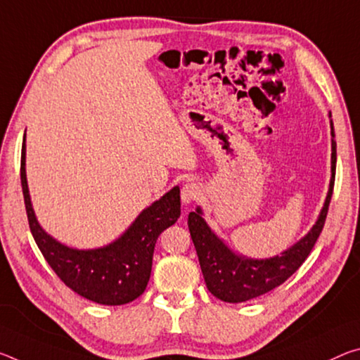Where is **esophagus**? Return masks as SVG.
Returning <instances> with one entry per match:
<instances>
[{
	"instance_id": "1",
	"label": "esophagus",
	"mask_w": 360,
	"mask_h": 360,
	"mask_svg": "<svg viewBox=\"0 0 360 360\" xmlns=\"http://www.w3.org/2000/svg\"><path fill=\"white\" fill-rule=\"evenodd\" d=\"M202 189L195 182H186L181 189V202L184 205H189L191 202H195L200 198Z\"/></svg>"
}]
</instances>
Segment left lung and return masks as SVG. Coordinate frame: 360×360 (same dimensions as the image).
Masks as SVG:
<instances>
[{
    "label": "left lung",
    "instance_id": "left-lung-1",
    "mask_svg": "<svg viewBox=\"0 0 360 360\" xmlns=\"http://www.w3.org/2000/svg\"><path fill=\"white\" fill-rule=\"evenodd\" d=\"M332 138H335L333 123ZM335 169L336 142L332 139V179H330L327 198H325L317 222L298 243H295L281 256H274L269 259H252L236 255L210 229L202 218L200 208L189 213L187 224H189L192 242L195 245L198 261H200L205 283L211 295L226 303H243L277 288L300 269L316 245L327 219L335 186Z\"/></svg>",
    "mask_w": 360,
    "mask_h": 360
}]
</instances>
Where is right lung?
Masks as SVG:
<instances>
[{
    "instance_id": "1",
    "label": "right lung",
    "mask_w": 360,
    "mask_h": 360,
    "mask_svg": "<svg viewBox=\"0 0 360 360\" xmlns=\"http://www.w3.org/2000/svg\"><path fill=\"white\" fill-rule=\"evenodd\" d=\"M20 182L28 226L39 252L68 288L98 304L120 306L144 293L152 271L157 238L181 216L179 187L153 202L129 229L110 245L96 250H75L54 240L41 229L32 208L25 176V136L22 144Z\"/></svg>"
}]
</instances>
